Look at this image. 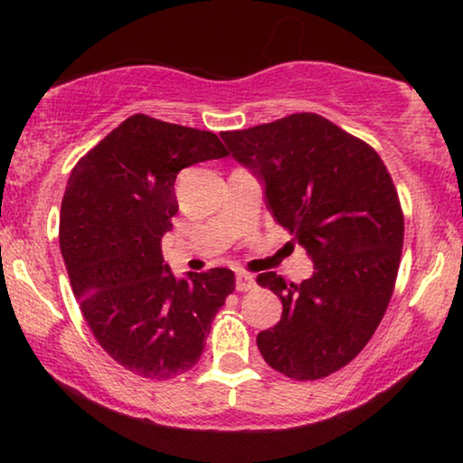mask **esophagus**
<instances>
[{
  "instance_id": "esophagus-1",
  "label": "esophagus",
  "mask_w": 463,
  "mask_h": 463,
  "mask_svg": "<svg viewBox=\"0 0 463 463\" xmlns=\"http://www.w3.org/2000/svg\"><path fill=\"white\" fill-rule=\"evenodd\" d=\"M236 288L240 293H246V290L255 288V278L250 274H246V271H238L236 274Z\"/></svg>"
}]
</instances>
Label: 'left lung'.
I'll list each match as a JSON object with an SVG mask.
<instances>
[{
  "label": "left lung",
  "mask_w": 463,
  "mask_h": 463,
  "mask_svg": "<svg viewBox=\"0 0 463 463\" xmlns=\"http://www.w3.org/2000/svg\"><path fill=\"white\" fill-rule=\"evenodd\" d=\"M232 156L265 183L268 208L314 259L301 284L257 276L282 318L257 335L271 369L314 382L352 363L394 293L404 214L375 149L318 113L221 132Z\"/></svg>",
  "instance_id": "obj_1"
}]
</instances>
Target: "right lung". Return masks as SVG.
Returning <instances> with one entry per match:
<instances>
[{
  "label": "right lung",
  "instance_id": "right-lung-1",
  "mask_svg": "<svg viewBox=\"0 0 463 463\" xmlns=\"http://www.w3.org/2000/svg\"><path fill=\"white\" fill-rule=\"evenodd\" d=\"M227 154L214 132L135 113L69 176L59 227L69 282L94 339L135 375L164 382L192 369L236 288L225 268L176 280L162 257L179 170Z\"/></svg>",
  "mask_w": 463,
  "mask_h": 463
}]
</instances>
